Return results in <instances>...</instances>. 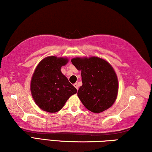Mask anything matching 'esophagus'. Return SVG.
Here are the masks:
<instances>
[{
    "mask_svg": "<svg viewBox=\"0 0 152 152\" xmlns=\"http://www.w3.org/2000/svg\"><path fill=\"white\" fill-rule=\"evenodd\" d=\"M74 87H75L77 90L78 89V84H77V83L74 84Z\"/></svg>",
    "mask_w": 152,
    "mask_h": 152,
    "instance_id": "1",
    "label": "esophagus"
}]
</instances>
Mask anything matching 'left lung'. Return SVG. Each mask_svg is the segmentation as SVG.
Segmentation results:
<instances>
[{
	"mask_svg": "<svg viewBox=\"0 0 152 152\" xmlns=\"http://www.w3.org/2000/svg\"><path fill=\"white\" fill-rule=\"evenodd\" d=\"M71 61L81 71L83 85L79 88L78 96L83 105L95 113L109 108L118 93V80L111 65L96 56L76 57Z\"/></svg>",
	"mask_w": 152,
	"mask_h": 152,
	"instance_id": "8db88e82",
	"label": "left lung"
}]
</instances>
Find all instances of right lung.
Returning a JSON list of instances; mask_svg holds the SVG:
<instances>
[{
  "label": "right lung",
  "instance_id": "obj_1",
  "mask_svg": "<svg viewBox=\"0 0 152 152\" xmlns=\"http://www.w3.org/2000/svg\"><path fill=\"white\" fill-rule=\"evenodd\" d=\"M67 58L48 56L41 61L31 81L33 98L41 109L48 113L59 111L77 90L62 74L61 69Z\"/></svg>",
  "mask_w": 152,
  "mask_h": 152
}]
</instances>
